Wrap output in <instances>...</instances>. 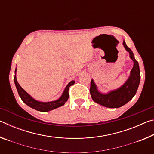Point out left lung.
<instances>
[{"label": "left lung", "mask_w": 154, "mask_h": 154, "mask_svg": "<svg viewBox=\"0 0 154 154\" xmlns=\"http://www.w3.org/2000/svg\"><path fill=\"white\" fill-rule=\"evenodd\" d=\"M123 45L129 53L130 58L134 62L130 76L124 84L118 89L103 94L98 90L94 80H91L90 92L92 100L99 105L108 108H119L128 103L136 94L140 83V75L139 63L135 60L134 54L126 45L124 40L123 41Z\"/></svg>", "instance_id": "obj_1"}]
</instances>
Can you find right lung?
<instances>
[{"label": "right lung", "mask_w": 154, "mask_h": 154, "mask_svg": "<svg viewBox=\"0 0 154 154\" xmlns=\"http://www.w3.org/2000/svg\"><path fill=\"white\" fill-rule=\"evenodd\" d=\"M16 71L17 69H15L14 82L15 86H16L17 88V92L19 94V96H20L21 99H22L23 102H24L26 105L29 106L30 107L41 112H48L64 105L68 99H69V87L71 86V85H73L75 82V81H71V82H69V84L66 85V88L64 89L62 96L58 99V100L51 101V102H40V101H38L35 100V99H34L32 96L28 94L20 86L17 81Z\"/></svg>", "instance_id": "obj_1"}]
</instances>
